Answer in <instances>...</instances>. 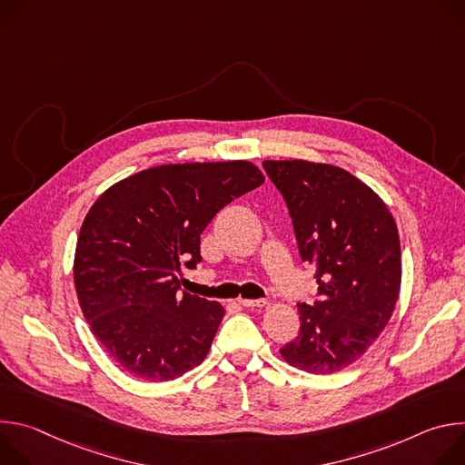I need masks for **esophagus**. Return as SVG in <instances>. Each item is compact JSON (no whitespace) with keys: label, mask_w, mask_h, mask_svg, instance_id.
I'll return each mask as SVG.
<instances>
[{"label":"esophagus","mask_w":465,"mask_h":465,"mask_svg":"<svg viewBox=\"0 0 465 465\" xmlns=\"http://www.w3.org/2000/svg\"><path fill=\"white\" fill-rule=\"evenodd\" d=\"M239 303H241L242 307L253 309V307H264V303H267V300H264V298H261V300H242V298H239Z\"/></svg>","instance_id":"esophagus-1"}]
</instances>
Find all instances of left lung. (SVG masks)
Returning <instances> with one entry per match:
<instances>
[{
	"instance_id": "1",
	"label": "left lung",
	"mask_w": 465,
	"mask_h": 465,
	"mask_svg": "<svg viewBox=\"0 0 465 465\" xmlns=\"http://www.w3.org/2000/svg\"><path fill=\"white\" fill-rule=\"evenodd\" d=\"M283 194L300 257L316 264L318 300L298 303L300 333L280 353L327 375L379 339L401 289V244L382 198L348 171L307 160H264Z\"/></svg>"
}]
</instances>
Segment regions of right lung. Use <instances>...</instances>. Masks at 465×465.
<instances>
[{
  "label": "right lung",
  "mask_w": 465,
  "mask_h": 465,
  "mask_svg": "<svg viewBox=\"0 0 465 465\" xmlns=\"http://www.w3.org/2000/svg\"><path fill=\"white\" fill-rule=\"evenodd\" d=\"M244 160L167 163L108 187L81 226L74 282L84 318L130 375L173 381L201 364L224 318L219 302L178 294L176 272L201 262V233L233 198L259 187Z\"/></svg>",
  "instance_id": "obj_1"
}]
</instances>
